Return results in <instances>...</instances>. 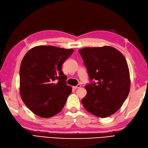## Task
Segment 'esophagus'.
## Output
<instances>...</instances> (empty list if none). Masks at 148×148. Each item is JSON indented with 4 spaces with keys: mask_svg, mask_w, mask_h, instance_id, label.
Instances as JSON below:
<instances>
[{
    "mask_svg": "<svg viewBox=\"0 0 148 148\" xmlns=\"http://www.w3.org/2000/svg\"><path fill=\"white\" fill-rule=\"evenodd\" d=\"M81 86L80 84H78V85H77L76 86H73V89H78V88H80Z\"/></svg>",
    "mask_w": 148,
    "mask_h": 148,
    "instance_id": "1",
    "label": "esophagus"
}]
</instances>
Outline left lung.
<instances>
[{
	"label": "left lung",
	"instance_id": "left-lung-1",
	"mask_svg": "<svg viewBox=\"0 0 148 148\" xmlns=\"http://www.w3.org/2000/svg\"><path fill=\"white\" fill-rule=\"evenodd\" d=\"M89 77L96 82L86 85L82 105L88 112L106 117L117 112L130 90V74L122 53L111 46L85 47L79 50Z\"/></svg>",
	"mask_w": 148,
	"mask_h": 148
}]
</instances>
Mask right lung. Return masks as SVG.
<instances>
[{
  "mask_svg": "<svg viewBox=\"0 0 148 148\" xmlns=\"http://www.w3.org/2000/svg\"><path fill=\"white\" fill-rule=\"evenodd\" d=\"M73 52V49L39 45L24 56L20 67V94L37 116L48 118L64 108L72 88L66 84L62 65Z\"/></svg>",
  "mask_w": 148,
  "mask_h": 148,
  "instance_id": "right-lung-1",
  "label": "right lung"
}]
</instances>
